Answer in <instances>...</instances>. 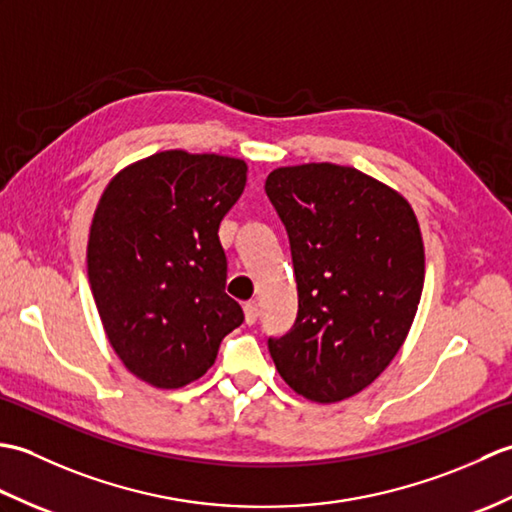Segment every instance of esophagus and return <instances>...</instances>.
<instances>
[{
	"label": "esophagus",
	"instance_id": "34e87169",
	"mask_svg": "<svg viewBox=\"0 0 512 512\" xmlns=\"http://www.w3.org/2000/svg\"><path fill=\"white\" fill-rule=\"evenodd\" d=\"M257 317H259V308H257V303H255V301H248L246 306H244V319H246V323H248V325H253V323L257 321Z\"/></svg>",
	"mask_w": 512,
	"mask_h": 512
}]
</instances>
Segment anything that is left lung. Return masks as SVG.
<instances>
[{"label":"left lung","instance_id":"obj_1","mask_svg":"<svg viewBox=\"0 0 512 512\" xmlns=\"http://www.w3.org/2000/svg\"><path fill=\"white\" fill-rule=\"evenodd\" d=\"M266 195L290 239L299 310L268 350L286 383L312 402H339L394 361L416 317L424 246L400 193L354 167H279Z\"/></svg>","mask_w":512,"mask_h":512}]
</instances>
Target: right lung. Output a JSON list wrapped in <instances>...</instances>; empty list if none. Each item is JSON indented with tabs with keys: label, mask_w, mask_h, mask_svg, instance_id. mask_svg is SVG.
I'll return each mask as SVG.
<instances>
[{
	"label": "right lung",
	"mask_w": 512,
	"mask_h": 512,
	"mask_svg": "<svg viewBox=\"0 0 512 512\" xmlns=\"http://www.w3.org/2000/svg\"><path fill=\"white\" fill-rule=\"evenodd\" d=\"M246 162L171 149L116 173L96 206L88 277L107 339L145 383L178 389L206 374L244 312L224 292L220 222Z\"/></svg>",
	"instance_id": "obj_1"
}]
</instances>
